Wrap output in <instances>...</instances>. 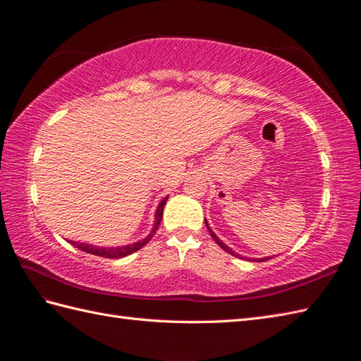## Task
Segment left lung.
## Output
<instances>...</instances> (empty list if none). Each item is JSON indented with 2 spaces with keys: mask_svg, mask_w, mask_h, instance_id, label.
<instances>
[{
  "mask_svg": "<svg viewBox=\"0 0 361 361\" xmlns=\"http://www.w3.org/2000/svg\"><path fill=\"white\" fill-rule=\"evenodd\" d=\"M204 221H206V226H207V231H209V233H211V237L214 238V241L216 243V245H219L223 250H226V252L231 254V255H233V257H237V258H245L243 255L237 254L235 250H232L228 245H226V243H223L219 237H216V235H215V232H214L211 228H209V224H207V220H206V219H204ZM269 258H272V257H264V258H247V259H250V262H267V259H269Z\"/></svg>",
  "mask_w": 361,
  "mask_h": 361,
  "instance_id": "obj_1",
  "label": "left lung"
}]
</instances>
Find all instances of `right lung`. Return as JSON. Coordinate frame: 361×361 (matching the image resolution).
<instances>
[{
	"instance_id": "1",
	"label": "right lung",
	"mask_w": 361,
	"mask_h": 361,
	"mask_svg": "<svg viewBox=\"0 0 361 361\" xmlns=\"http://www.w3.org/2000/svg\"><path fill=\"white\" fill-rule=\"evenodd\" d=\"M169 197H164L160 203H158L157 206V211H155V223H154V228L150 229V232L147 233V235L142 238V240H138L135 243H132V245H126V246H115V247H104V246H94V245H87V243H78V241H69L71 245H73L75 247H78L81 250H85V252L87 254H92V255H98V257H104V258H123V257H128L133 252H137V250H140L142 246H146L147 243L150 241V238H152L155 235V232L158 229V226H160L161 223V219H163V209H164V204L166 201Z\"/></svg>"
}]
</instances>
